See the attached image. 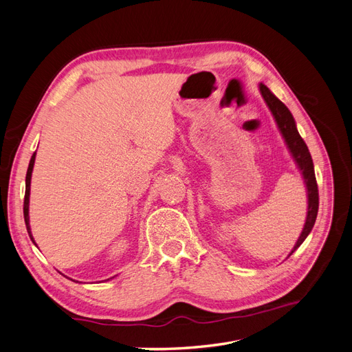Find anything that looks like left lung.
I'll return each instance as SVG.
<instances>
[{
	"label": "left lung",
	"instance_id": "1",
	"mask_svg": "<svg viewBox=\"0 0 352 352\" xmlns=\"http://www.w3.org/2000/svg\"><path fill=\"white\" fill-rule=\"evenodd\" d=\"M260 92L263 95L265 104H267V107L270 109L276 123H278V127H279V131L286 142L287 150H289L298 168H300L305 188H307L308 208H307L305 225H304V229L301 232L300 238H298V241L295 243L294 250L291 251V254H292L305 241V238L310 235V232L316 223L317 211H318V189H317L316 175H314L313 158H311V154H310V151H308V148L301 138V135L298 133L294 116L291 114L289 110H287L286 105L278 97H276L274 94H272V91L263 83H260ZM289 255H287V257H289Z\"/></svg>",
	"mask_w": 352,
	"mask_h": 352
}]
</instances>
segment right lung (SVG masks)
<instances>
[{"label":"right lung","instance_id":"1","mask_svg":"<svg viewBox=\"0 0 352 352\" xmlns=\"http://www.w3.org/2000/svg\"><path fill=\"white\" fill-rule=\"evenodd\" d=\"M35 157L36 153H34L32 155L30 162H29V167H28V173H26V190H25V202H23V214H25V223H26V229L29 236L32 239V242L35 243L34 236H32V232H30V225H29V195H30V179H32V170H34V164H35ZM109 280V279H107Z\"/></svg>","mask_w":352,"mask_h":352}]
</instances>
